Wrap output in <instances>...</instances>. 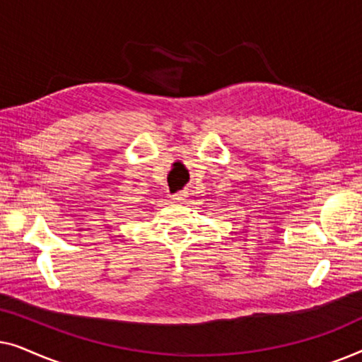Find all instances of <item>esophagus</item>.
Returning a JSON list of instances; mask_svg holds the SVG:
<instances>
[{"instance_id":"esophagus-1","label":"esophagus","mask_w":362,"mask_h":362,"mask_svg":"<svg viewBox=\"0 0 362 362\" xmlns=\"http://www.w3.org/2000/svg\"><path fill=\"white\" fill-rule=\"evenodd\" d=\"M186 197H187L186 192L180 191V192H176V194H173V201H175V202H185Z\"/></svg>"}]
</instances>
